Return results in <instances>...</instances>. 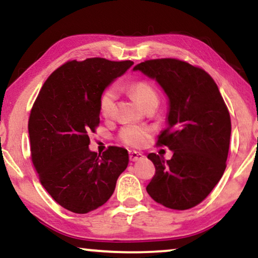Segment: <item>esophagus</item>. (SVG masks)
<instances>
[{"label": "esophagus", "instance_id": "esophagus-1", "mask_svg": "<svg viewBox=\"0 0 258 258\" xmlns=\"http://www.w3.org/2000/svg\"><path fill=\"white\" fill-rule=\"evenodd\" d=\"M143 157H144V155L142 153H139V151H130L129 153V158H130V161H133V162L143 160Z\"/></svg>", "mask_w": 258, "mask_h": 258}]
</instances>
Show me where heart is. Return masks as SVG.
<instances>
[{"label":"heart","instance_id":"obj_1","mask_svg":"<svg viewBox=\"0 0 258 258\" xmlns=\"http://www.w3.org/2000/svg\"><path fill=\"white\" fill-rule=\"evenodd\" d=\"M130 93L134 95L136 101L139 102L141 107H143L147 102H149L153 98H157L156 91L154 88L147 82H135L129 86ZM115 101H116V91L112 88H108L107 90L103 91V94L100 97V112L103 117H110L114 114L115 110ZM149 132L146 128L137 125H128L124 126L119 133V137L125 143L126 146L130 147H142L148 139Z\"/></svg>","mask_w":258,"mask_h":258}]
</instances>
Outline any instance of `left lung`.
<instances>
[{"instance_id":"left-lung-1","label":"left lung","mask_w":258,"mask_h":258,"mask_svg":"<svg viewBox=\"0 0 258 258\" xmlns=\"http://www.w3.org/2000/svg\"><path fill=\"white\" fill-rule=\"evenodd\" d=\"M155 80L168 97L167 128L158 146L170 160L151 153L156 169L147 186L151 199L175 210L202 202L225 170L231 121L217 84L203 69L175 58L144 61L134 67Z\"/></svg>"}]
</instances>
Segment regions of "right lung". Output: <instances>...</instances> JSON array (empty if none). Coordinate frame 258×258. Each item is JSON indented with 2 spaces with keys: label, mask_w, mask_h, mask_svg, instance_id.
I'll use <instances>...</instances> for the list:
<instances>
[{
  "label": "right lung",
  "mask_w": 258,
  "mask_h": 258,
  "mask_svg": "<svg viewBox=\"0 0 258 258\" xmlns=\"http://www.w3.org/2000/svg\"><path fill=\"white\" fill-rule=\"evenodd\" d=\"M133 61L87 58L56 69L31 109V160L41 184L67 210L87 214L103 206L129 163L128 151L109 147L97 155L89 134L100 123V97Z\"/></svg>",
  "instance_id": "add662e5"
}]
</instances>
